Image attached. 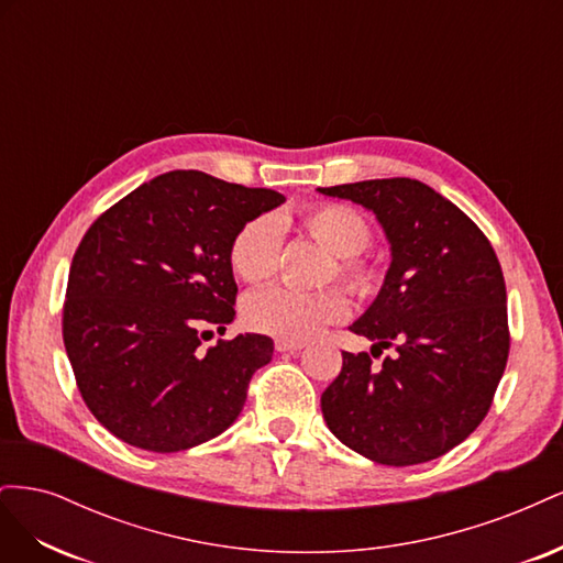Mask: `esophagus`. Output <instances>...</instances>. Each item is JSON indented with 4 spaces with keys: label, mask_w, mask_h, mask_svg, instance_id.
<instances>
[{
    "label": "esophagus",
    "mask_w": 563,
    "mask_h": 563,
    "mask_svg": "<svg viewBox=\"0 0 563 563\" xmlns=\"http://www.w3.org/2000/svg\"><path fill=\"white\" fill-rule=\"evenodd\" d=\"M277 352H300L305 347L302 340H286V338H277L275 340Z\"/></svg>",
    "instance_id": "1"
}]
</instances>
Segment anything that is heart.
<instances>
[{"label": "heart", "mask_w": 563, "mask_h": 563, "mask_svg": "<svg viewBox=\"0 0 563 563\" xmlns=\"http://www.w3.org/2000/svg\"><path fill=\"white\" fill-rule=\"evenodd\" d=\"M302 230L333 255L327 279H340L350 291L368 298L380 291L383 267L362 251L371 242V228L362 213L345 203H314L300 218ZM282 253V223L275 216H255L236 230L230 244V265L234 275L261 284L275 277ZM350 298L343 288H323L314 294L269 286L255 291L244 302V319L251 329L286 340H305L327 323L345 319Z\"/></svg>", "instance_id": "obj_1"}]
</instances>
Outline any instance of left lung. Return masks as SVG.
Instances as JSON below:
<instances>
[{"mask_svg":"<svg viewBox=\"0 0 563 563\" xmlns=\"http://www.w3.org/2000/svg\"><path fill=\"white\" fill-rule=\"evenodd\" d=\"M376 213L391 263L371 308L352 323L371 353L343 352L321 413L345 446L406 467L449 453L486 418L509 354L507 291L486 234L453 201L413 178L319 187Z\"/></svg>","mask_w":563,"mask_h":563,"instance_id":"1","label":"left lung"}]
</instances>
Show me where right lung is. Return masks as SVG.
Here are the masks:
<instances>
[{
    "label": "right lung",
    "mask_w": 563,
    "mask_h": 563,
    "mask_svg": "<svg viewBox=\"0 0 563 563\" xmlns=\"http://www.w3.org/2000/svg\"><path fill=\"white\" fill-rule=\"evenodd\" d=\"M284 195L201 172H168L100 213L67 277L63 343L84 404L117 439L176 453L242 413L275 343L225 333L236 284L230 244Z\"/></svg>",
    "instance_id": "1"
}]
</instances>
